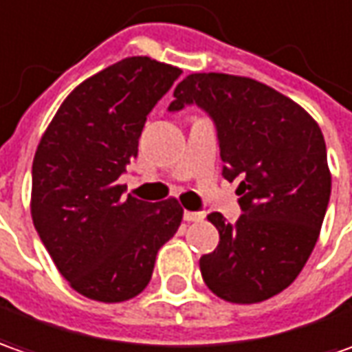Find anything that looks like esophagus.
Listing matches in <instances>:
<instances>
[{
	"label": "esophagus",
	"mask_w": 352,
	"mask_h": 352,
	"mask_svg": "<svg viewBox=\"0 0 352 352\" xmlns=\"http://www.w3.org/2000/svg\"><path fill=\"white\" fill-rule=\"evenodd\" d=\"M183 218H185L187 222H200V220H204V214H202V212H188V210H185Z\"/></svg>",
	"instance_id": "obj_1"
}]
</instances>
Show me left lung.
Wrapping results in <instances>:
<instances>
[{
	"instance_id": "8db88e82",
	"label": "left lung",
	"mask_w": 352,
	"mask_h": 352,
	"mask_svg": "<svg viewBox=\"0 0 352 352\" xmlns=\"http://www.w3.org/2000/svg\"><path fill=\"white\" fill-rule=\"evenodd\" d=\"M173 97L169 111L197 103L212 116L222 175L241 177L236 224L208 214L220 243L200 257L202 278L232 304L269 300L296 280L320 237L331 195L321 128L292 99L243 76L190 74Z\"/></svg>"
}]
</instances>
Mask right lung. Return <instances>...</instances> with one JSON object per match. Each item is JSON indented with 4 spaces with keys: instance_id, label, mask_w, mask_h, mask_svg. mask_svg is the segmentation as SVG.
Here are the masks:
<instances>
[{
    "instance_id": "right-lung-1",
    "label": "right lung",
    "mask_w": 352,
    "mask_h": 352,
    "mask_svg": "<svg viewBox=\"0 0 352 352\" xmlns=\"http://www.w3.org/2000/svg\"><path fill=\"white\" fill-rule=\"evenodd\" d=\"M181 69L130 56L81 81L56 111L32 160V224L76 292L104 304L148 286L160 248L181 226L177 199L122 197L155 103Z\"/></svg>"
}]
</instances>
